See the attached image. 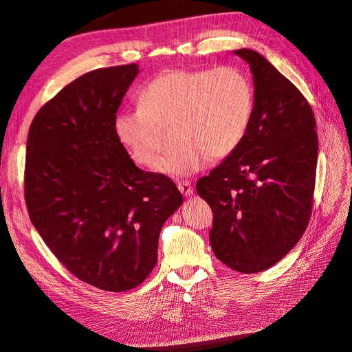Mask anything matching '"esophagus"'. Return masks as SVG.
I'll list each match as a JSON object with an SVG mask.
<instances>
[{"instance_id":"1","label":"esophagus","mask_w":352,"mask_h":352,"mask_svg":"<svg viewBox=\"0 0 352 352\" xmlns=\"http://www.w3.org/2000/svg\"><path fill=\"white\" fill-rule=\"evenodd\" d=\"M177 189L180 190V194H182L184 197H190L194 194V189H192V186H190L188 180H179Z\"/></svg>"}]
</instances>
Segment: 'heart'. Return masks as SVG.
Wrapping results in <instances>:
<instances>
[{"instance_id":"1","label":"heart","mask_w":352,"mask_h":352,"mask_svg":"<svg viewBox=\"0 0 352 352\" xmlns=\"http://www.w3.org/2000/svg\"><path fill=\"white\" fill-rule=\"evenodd\" d=\"M141 104L116 114L117 141L140 166H150L160 145V126L176 123L172 151L154 168L167 176H189L210 157L225 158L242 144L254 113V88L236 67L170 70L145 85Z\"/></svg>"}]
</instances>
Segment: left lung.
Returning <instances> with one entry per match:
<instances>
[{
  "label": "left lung",
  "instance_id": "obj_1",
  "mask_svg": "<svg viewBox=\"0 0 352 352\" xmlns=\"http://www.w3.org/2000/svg\"><path fill=\"white\" fill-rule=\"evenodd\" d=\"M233 54L250 65L254 113L242 144L197 182L212 211L210 243L232 270L272 267L301 239L313 207L317 166L310 104L260 52Z\"/></svg>",
  "mask_w": 352,
  "mask_h": 352
}]
</instances>
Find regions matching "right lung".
I'll list each match as a JSON object with an SVG mask.
<instances>
[{
    "mask_svg": "<svg viewBox=\"0 0 352 352\" xmlns=\"http://www.w3.org/2000/svg\"><path fill=\"white\" fill-rule=\"evenodd\" d=\"M140 66L82 74L35 116L26 145L29 217L76 278L102 291L142 283L164 221L184 201L172 179L136 167L113 122Z\"/></svg>",
    "mask_w": 352,
    "mask_h": 352,
    "instance_id": "obj_1",
    "label": "right lung"
}]
</instances>
